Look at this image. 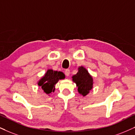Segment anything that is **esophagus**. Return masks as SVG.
Here are the masks:
<instances>
[{
	"label": "esophagus",
	"mask_w": 135,
	"mask_h": 135,
	"mask_svg": "<svg viewBox=\"0 0 135 135\" xmlns=\"http://www.w3.org/2000/svg\"><path fill=\"white\" fill-rule=\"evenodd\" d=\"M69 74H70V70L69 69H66V71H65V75L68 76H69Z\"/></svg>",
	"instance_id": "esophagus-1"
}]
</instances>
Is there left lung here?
Returning a JSON list of instances; mask_svg holds the SVG:
<instances>
[{
	"label": "left lung",
	"mask_w": 135,
	"mask_h": 135,
	"mask_svg": "<svg viewBox=\"0 0 135 135\" xmlns=\"http://www.w3.org/2000/svg\"><path fill=\"white\" fill-rule=\"evenodd\" d=\"M72 78L73 82L76 84L78 93L83 96L87 95L93 88V79L92 76L89 74L87 69L83 66L78 68V73L73 76Z\"/></svg>",
	"instance_id": "obj_1"
}]
</instances>
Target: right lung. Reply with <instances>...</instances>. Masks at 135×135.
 Wrapping results in <instances>:
<instances>
[{"instance_id": "right-lung-1", "label": "right lung", "mask_w": 135, "mask_h": 135, "mask_svg": "<svg viewBox=\"0 0 135 135\" xmlns=\"http://www.w3.org/2000/svg\"><path fill=\"white\" fill-rule=\"evenodd\" d=\"M64 78L65 75L62 72L48 69L44 76L39 81L38 85L41 86L44 93L49 94L52 92H54L55 85L58 81Z\"/></svg>"}]
</instances>
